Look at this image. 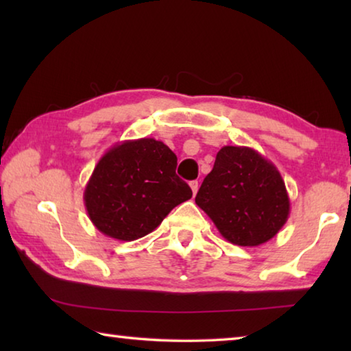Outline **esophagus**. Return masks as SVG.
<instances>
[{"instance_id": "obj_1", "label": "esophagus", "mask_w": 351, "mask_h": 351, "mask_svg": "<svg viewBox=\"0 0 351 351\" xmlns=\"http://www.w3.org/2000/svg\"><path fill=\"white\" fill-rule=\"evenodd\" d=\"M190 189H192L193 195H197L198 189H199V182H198V181H192V182H190Z\"/></svg>"}]
</instances>
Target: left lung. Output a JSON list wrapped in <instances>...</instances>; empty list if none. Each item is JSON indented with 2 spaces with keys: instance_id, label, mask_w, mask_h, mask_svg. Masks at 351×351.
Segmentation results:
<instances>
[{
  "instance_id": "1",
  "label": "left lung",
  "mask_w": 351,
  "mask_h": 351,
  "mask_svg": "<svg viewBox=\"0 0 351 351\" xmlns=\"http://www.w3.org/2000/svg\"><path fill=\"white\" fill-rule=\"evenodd\" d=\"M226 240L239 246L269 241L289 217L280 171L249 147L226 145L195 198Z\"/></svg>"
}]
</instances>
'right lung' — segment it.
Returning <instances> with one entry per match:
<instances>
[{
	"label": "right lung",
	"instance_id": "obj_1",
	"mask_svg": "<svg viewBox=\"0 0 351 351\" xmlns=\"http://www.w3.org/2000/svg\"><path fill=\"white\" fill-rule=\"evenodd\" d=\"M176 154L153 138L111 147L83 192L93 224L121 241L153 232L173 207L192 198L189 184L176 175Z\"/></svg>",
	"mask_w": 351,
	"mask_h": 351
}]
</instances>
